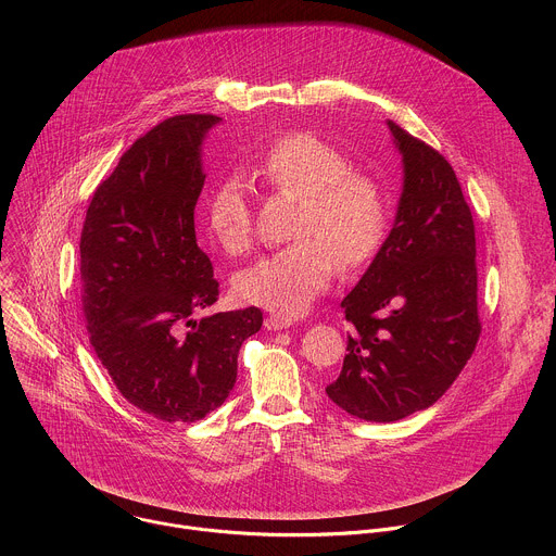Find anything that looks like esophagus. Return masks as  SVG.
Masks as SVG:
<instances>
[{
    "label": "esophagus",
    "instance_id": "obj_1",
    "mask_svg": "<svg viewBox=\"0 0 556 556\" xmlns=\"http://www.w3.org/2000/svg\"><path fill=\"white\" fill-rule=\"evenodd\" d=\"M292 326V319H288V316H279V314H270L266 319V328L268 330H283V328H290Z\"/></svg>",
    "mask_w": 556,
    "mask_h": 556
}]
</instances>
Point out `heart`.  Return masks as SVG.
<instances>
[{"label": "heart", "mask_w": 556, "mask_h": 556, "mask_svg": "<svg viewBox=\"0 0 556 556\" xmlns=\"http://www.w3.org/2000/svg\"><path fill=\"white\" fill-rule=\"evenodd\" d=\"M268 189L299 198L292 235L296 242L275 251L235 279L244 303L279 316L303 314L332 283L339 262L352 270L380 249L389 211L380 182L352 169L350 155L337 144L294 131L275 140L251 167ZM211 240L228 255L253 244V211L242 185L219 180L204 202Z\"/></svg>", "instance_id": "heart-1"}]
</instances>
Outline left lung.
<instances>
[{"mask_svg":"<svg viewBox=\"0 0 556 556\" xmlns=\"http://www.w3.org/2000/svg\"><path fill=\"white\" fill-rule=\"evenodd\" d=\"M405 187L376 260L341 301L352 324L339 378L350 416L393 422L431 407L480 341L475 224L446 157L393 121Z\"/></svg>","mask_w":556,"mask_h":556,"instance_id":"8db88e82","label":"left lung"}]
</instances>
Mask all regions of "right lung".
Returning <instances> with one entry per match:
<instances>
[{
	"label": "right lung",
	"instance_id": "1",
	"mask_svg": "<svg viewBox=\"0 0 556 556\" xmlns=\"http://www.w3.org/2000/svg\"><path fill=\"white\" fill-rule=\"evenodd\" d=\"M219 121L182 114L140 136L97 187L78 244L90 343L123 399L163 422L217 409L264 324L260 307L195 319L219 294L193 222L200 144Z\"/></svg>",
	"mask_w": 556,
	"mask_h": 556
}]
</instances>
